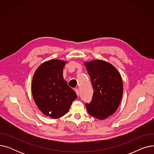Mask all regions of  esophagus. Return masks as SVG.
Listing matches in <instances>:
<instances>
[{"label":"esophagus","instance_id":"1","mask_svg":"<svg viewBox=\"0 0 154 154\" xmlns=\"http://www.w3.org/2000/svg\"><path fill=\"white\" fill-rule=\"evenodd\" d=\"M75 91L77 96L79 97V91L78 90V88H75Z\"/></svg>","mask_w":154,"mask_h":154}]
</instances>
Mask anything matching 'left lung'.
I'll return each instance as SVG.
<instances>
[{"mask_svg":"<svg viewBox=\"0 0 154 154\" xmlns=\"http://www.w3.org/2000/svg\"><path fill=\"white\" fill-rule=\"evenodd\" d=\"M93 86L94 94L89 104H85L91 116L104 120L118 109L123 95L122 77L117 69L108 62L94 60L84 62Z\"/></svg>","mask_w":154,"mask_h":154,"instance_id":"obj_1","label":"left lung"}]
</instances>
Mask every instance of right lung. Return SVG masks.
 Wrapping results in <instances>:
<instances>
[{
    "label": "right lung",
    "mask_w": 154,
    "mask_h": 154,
    "mask_svg": "<svg viewBox=\"0 0 154 154\" xmlns=\"http://www.w3.org/2000/svg\"><path fill=\"white\" fill-rule=\"evenodd\" d=\"M67 62L51 59L40 65L32 78V94L38 109L46 116L58 119L66 114L77 97L63 77Z\"/></svg>",
    "instance_id": "add662e5"
}]
</instances>
